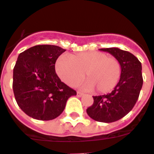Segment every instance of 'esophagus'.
<instances>
[{
  "label": "esophagus",
  "mask_w": 154,
  "mask_h": 154,
  "mask_svg": "<svg viewBox=\"0 0 154 154\" xmlns=\"http://www.w3.org/2000/svg\"><path fill=\"white\" fill-rule=\"evenodd\" d=\"M77 96H78V97H82V96H83V93H81V92H79V91H78L77 92Z\"/></svg>",
  "instance_id": "obj_1"
}]
</instances>
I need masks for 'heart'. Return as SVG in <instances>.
I'll return each instance as SVG.
<instances>
[{
	"label": "heart",
	"mask_w": 154,
	"mask_h": 154,
	"mask_svg": "<svg viewBox=\"0 0 154 154\" xmlns=\"http://www.w3.org/2000/svg\"><path fill=\"white\" fill-rule=\"evenodd\" d=\"M56 71L60 78L69 86H75L84 78L87 81L84 88L95 89L98 93L111 91L121 76V64L117 58L100 51L82 52L62 55L56 62Z\"/></svg>",
	"instance_id": "obj_1"
}]
</instances>
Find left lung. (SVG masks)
Wrapping results in <instances>:
<instances>
[{"mask_svg":"<svg viewBox=\"0 0 154 154\" xmlns=\"http://www.w3.org/2000/svg\"><path fill=\"white\" fill-rule=\"evenodd\" d=\"M100 50L118 60L122 68L120 80L111 93L93 97V103L86 112L93 120L110 123L125 116L136 104L143 83L142 64L128 51L115 47Z\"/></svg>","mask_w":154,"mask_h":154,"instance_id":"left-lung-1","label":"left lung"}]
</instances>
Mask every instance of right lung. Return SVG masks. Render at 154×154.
Masks as SVG:
<instances>
[{"label":"right lung","instance_id":"1","mask_svg":"<svg viewBox=\"0 0 154 154\" xmlns=\"http://www.w3.org/2000/svg\"><path fill=\"white\" fill-rule=\"evenodd\" d=\"M65 50L54 45H36L18 55L13 69L12 88L18 107L28 116L54 119L76 91L61 82L55 62Z\"/></svg>","mask_w":154,"mask_h":154}]
</instances>
